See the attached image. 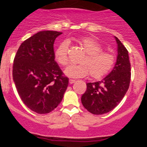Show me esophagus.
Returning <instances> with one entry per match:
<instances>
[{
	"label": "esophagus",
	"mask_w": 147,
	"mask_h": 147,
	"mask_svg": "<svg viewBox=\"0 0 147 147\" xmlns=\"http://www.w3.org/2000/svg\"><path fill=\"white\" fill-rule=\"evenodd\" d=\"M75 79H69V83H70V84L75 83Z\"/></svg>",
	"instance_id": "34e87169"
}]
</instances>
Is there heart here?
I'll return each instance as SVG.
<instances>
[{
    "label": "heart",
    "mask_w": 147,
    "mask_h": 147,
    "mask_svg": "<svg viewBox=\"0 0 147 147\" xmlns=\"http://www.w3.org/2000/svg\"><path fill=\"white\" fill-rule=\"evenodd\" d=\"M77 43L85 52L78 65H71L65 70L67 76L73 78L86 77L90 73L92 78L99 79L109 74L115 63V57L112 53L104 51L102 45L93 38L84 37L77 40ZM68 41L59 45L55 51V59L62 66L68 65Z\"/></svg>",
    "instance_id": "b5f03b06"
}]
</instances>
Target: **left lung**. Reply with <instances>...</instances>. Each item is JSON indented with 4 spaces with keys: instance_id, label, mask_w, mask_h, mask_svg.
<instances>
[{
    "instance_id": "1",
    "label": "left lung",
    "mask_w": 147,
    "mask_h": 147,
    "mask_svg": "<svg viewBox=\"0 0 147 147\" xmlns=\"http://www.w3.org/2000/svg\"><path fill=\"white\" fill-rule=\"evenodd\" d=\"M117 57L113 70L99 82L87 83L82 97L86 109L94 115L110 112L117 106L129 89L131 81V63L129 52L116 36Z\"/></svg>"
}]
</instances>
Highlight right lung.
<instances>
[{
	"label": "right lung",
	"mask_w": 147,
	"mask_h": 147,
	"mask_svg": "<svg viewBox=\"0 0 147 147\" xmlns=\"http://www.w3.org/2000/svg\"><path fill=\"white\" fill-rule=\"evenodd\" d=\"M61 34L39 32L23 41L15 55L12 76L18 93L37 113H48L57 108L68 86V78L55 60L54 43Z\"/></svg>",
	"instance_id": "obj_1"
}]
</instances>
